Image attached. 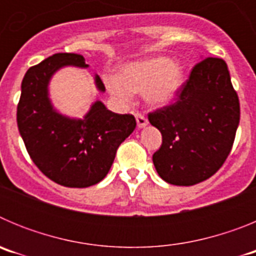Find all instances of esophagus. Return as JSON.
<instances>
[{"label":"esophagus","instance_id":"esophagus-1","mask_svg":"<svg viewBox=\"0 0 256 256\" xmlns=\"http://www.w3.org/2000/svg\"><path fill=\"white\" fill-rule=\"evenodd\" d=\"M136 120H137V126H138V128H144V126H148V119H146L142 114H140V112L136 114Z\"/></svg>","mask_w":256,"mask_h":256}]
</instances>
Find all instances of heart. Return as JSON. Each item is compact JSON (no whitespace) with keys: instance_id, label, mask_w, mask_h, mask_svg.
I'll return each mask as SVG.
<instances>
[{"instance_id":"heart-1","label":"heart","mask_w":256,"mask_h":256,"mask_svg":"<svg viewBox=\"0 0 256 256\" xmlns=\"http://www.w3.org/2000/svg\"><path fill=\"white\" fill-rule=\"evenodd\" d=\"M184 83V68L165 56L146 58L126 65L118 79H108L112 94L126 101L132 94H144L152 106H164L173 101Z\"/></svg>"}]
</instances>
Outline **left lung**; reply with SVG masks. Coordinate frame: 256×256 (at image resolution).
Here are the masks:
<instances>
[{"label":"left lung","instance_id":"obj_1","mask_svg":"<svg viewBox=\"0 0 256 256\" xmlns=\"http://www.w3.org/2000/svg\"><path fill=\"white\" fill-rule=\"evenodd\" d=\"M148 120L162 133L152 162L165 182L194 186L216 174L232 150L240 123L238 96L226 61L198 62L176 101L150 112Z\"/></svg>","mask_w":256,"mask_h":256}]
</instances>
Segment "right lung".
Returning a JSON list of instances; mask_svg holds the SVG:
<instances>
[{
    "mask_svg": "<svg viewBox=\"0 0 256 256\" xmlns=\"http://www.w3.org/2000/svg\"><path fill=\"white\" fill-rule=\"evenodd\" d=\"M66 65L87 68L78 54H55L29 68L22 82L16 120L26 151L42 173L58 184L74 188L94 186L112 168L118 148L134 130L132 114H116L101 101L83 119L58 114L48 98V83ZM101 92L105 86L98 76Z\"/></svg>",
    "mask_w": 256,
    "mask_h": 256,
    "instance_id": "1",
    "label": "right lung"
}]
</instances>
